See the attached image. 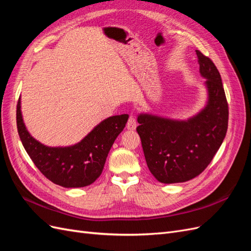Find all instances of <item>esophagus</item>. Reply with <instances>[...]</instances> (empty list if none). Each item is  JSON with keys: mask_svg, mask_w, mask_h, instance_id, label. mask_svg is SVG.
<instances>
[{"mask_svg": "<svg viewBox=\"0 0 251 251\" xmlns=\"http://www.w3.org/2000/svg\"><path fill=\"white\" fill-rule=\"evenodd\" d=\"M136 126H137V121H136L134 116H130V118H128V120H127V124H126L127 130L134 131V130H136Z\"/></svg>", "mask_w": 251, "mask_h": 251, "instance_id": "obj_1", "label": "esophagus"}]
</instances>
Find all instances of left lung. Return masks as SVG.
Here are the masks:
<instances>
[{"mask_svg": "<svg viewBox=\"0 0 251 251\" xmlns=\"http://www.w3.org/2000/svg\"><path fill=\"white\" fill-rule=\"evenodd\" d=\"M207 91L205 107L187 119L150 113L137 115V132L151 175L161 183L191 180L207 168L226 136L227 104L221 75L211 60L196 50Z\"/></svg>", "mask_w": 251, "mask_h": 251, "instance_id": "8db88e82", "label": "left lung"}]
</instances>
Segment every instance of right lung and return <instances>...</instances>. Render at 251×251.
<instances>
[{"label":"right lung","mask_w":251,"mask_h":251,"mask_svg":"<svg viewBox=\"0 0 251 251\" xmlns=\"http://www.w3.org/2000/svg\"><path fill=\"white\" fill-rule=\"evenodd\" d=\"M127 119V114L111 116L77 143L48 147L28 132L23 120L21 97L17 107L18 132L27 154L45 177L67 188L88 186L100 176L113 143L124 131Z\"/></svg>","instance_id":"1"}]
</instances>
